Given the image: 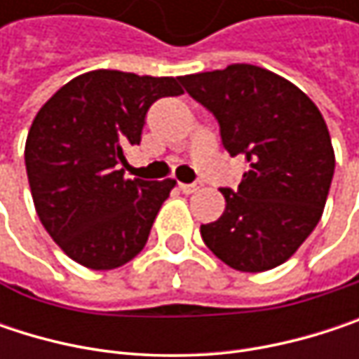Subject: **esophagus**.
Masks as SVG:
<instances>
[{
	"label": "esophagus",
	"instance_id": "obj_1",
	"mask_svg": "<svg viewBox=\"0 0 359 359\" xmlns=\"http://www.w3.org/2000/svg\"><path fill=\"white\" fill-rule=\"evenodd\" d=\"M201 184L199 182H179V189L182 193H195Z\"/></svg>",
	"mask_w": 359,
	"mask_h": 359
}]
</instances>
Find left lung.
<instances>
[{"instance_id":"obj_1","label":"left lung","mask_w":359,"mask_h":359,"mask_svg":"<svg viewBox=\"0 0 359 359\" xmlns=\"http://www.w3.org/2000/svg\"><path fill=\"white\" fill-rule=\"evenodd\" d=\"M179 81L218 120L224 149L250 162L237 189H220L226 210L201 224L203 243L235 270L276 268L316 229L334 175L320 109L293 83L251 64Z\"/></svg>"}]
</instances>
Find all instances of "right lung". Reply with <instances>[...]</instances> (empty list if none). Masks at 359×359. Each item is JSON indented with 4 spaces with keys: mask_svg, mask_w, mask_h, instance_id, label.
I'll return each mask as SVG.
<instances>
[{
    "mask_svg": "<svg viewBox=\"0 0 359 359\" xmlns=\"http://www.w3.org/2000/svg\"><path fill=\"white\" fill-rule=\"evenodd\" d=\"M179 79L93 70L66 83L33 120L25 164L41 224L74 262L111 270L145 248L175 180L124 177L147 111Z\"/></svg>",
    "mask_w": 359,
    "mask_h": 359,
    "instance_id": "obj_1",
    "label": "right lung"
}]
</instances>
